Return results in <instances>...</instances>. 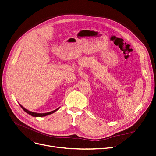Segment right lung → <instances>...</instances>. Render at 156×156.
<instances>
[{"mask_svg": "<svg viewBox=\"0 0 156 156\" xmlns=\"http://www.w3.org/2000/svg\"><path fill=\"white\" fill-rule=\"evenodd\" d=\"M20 105V106L22 107V109H23L25 112L29 113V114L30 115H31V116H32V117H44V116L48 115H50V114L54 113V112H56L57 110H58L59 109V108H57V109H56V110H53V111H52V112H48V113H35V112H30V111H29V110H26L25 108H24L21 105Z\"/></svg>", "mask_w": 156, "mask_h": 156, "instance_id": "add662e5", "label": "right lung"}]
</instances>
